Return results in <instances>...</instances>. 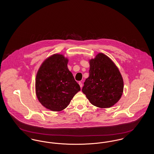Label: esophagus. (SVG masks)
<instances>
[{
    "label": "esophagus",
    "instance_id": "1",
    "mask_svg": "<svg viewBox=\"0 0 154 154\" xmlns=\"http://www.w3.org/2000/svg\"><path fill=\"white\" fill-rule=\"evenodd\" d=\"M79 85H80V86L81 88H82V86H83V85H82V82H79Z\"/></svg>",
    "mask_w": 154,
    "mask_h": 154
}]
</instances>
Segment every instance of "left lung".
Returning <instances> with one entry per match:
<instances>
[{"instance_id": "left-lung-1", "label": "left lung", "mask_w": 154, "mask_h": 154, "mask_svg": "<svg viewBox=\"0 0 154 154\" xmlns=\"http://www.w3.org/2000/svg\"><path fill=\"white\" fill-rule=\"evenodd\" d=\"M89 63V75L84 83L82 92L96 107H112L120 99L123 92L121 74L112 61L102 53Z\"/></svg>"}]
</instances>
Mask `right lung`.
Here are the masks:
<instances>
[{
	"mask_svg": "<svg viewBox=\"0 0 154 154\" xmlns=\"http://www.w3.org/2000/svg\"><path fill=\"white\" fill-rule=\"evenodd\" d=\"M67 62L63 55L55 54L44 61L37 74V97L49 110L65 109L80 91L79 84L67 68Z\"/></svg>",
	"mask_w": 154,
	"mask_h": 154,
	"instance_id": "obj_1",
	"label": "right lung"
}]
</instances>
